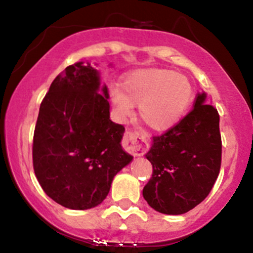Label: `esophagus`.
I'll return each instance as SVG.
<instances>
[{
	"label": "esophagus",
	"instance_id": "obj_1",
	"mask_svg": "<svg viewBox=\"0 0 253 253\" xmlns=\"http://www.w3.org/2000/svg\"><path fill=\"white\" fill-rule=\"evenodd\" d=\"M124 147L134 156H142L148 148V138L143 132H127L124 138Z\"/></svg>",
	"mask_w": 253,
	"mask_h": 253
}]
</instances>
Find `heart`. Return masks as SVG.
I'll return each mask as SVG.
<instances>
[{
    "label": "heart",
    "instance_id": "b5f03b06",
    "mask_svg": "<svg viewBox=\"0 0 253 253\" xmlns=\"http://www.w3.org/2000/svg\"><path fill=\"white\" fill-rule=\"evenodd\" d=\"M122 92L112 91L117 114L129 116L138 105L141 119L154 131H167L181 121L194 99V86L185 75L168 69H141L121 84Z\"/></svg>",
    "mask_w": 253,
    "mask_h": 253
}]
</instances>
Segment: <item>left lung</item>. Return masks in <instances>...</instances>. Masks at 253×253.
<instances>
[{
	"instance_id": "left-lung-1",
	"label": "left lung",
	"mask_w": 253,
	"mask_h": 253,
	"mask_svg": "<svg viewBox=\"0 0 253 253\" xmlns=\"http://www.w3.org/2000/svg\"><path fill=\"white\" fill-rule=\"evenodd\" d=\"M217 110L207 94L197 95L194 109L162 136L152 138L146 153L153 174L143 198L156 211L181 215L209 195L221 166Z\"/></svg>"
}]
</instances>
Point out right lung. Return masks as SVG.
<instances>
[{
    "label": "right lung",
    "mask_w": 253,
    "mask_h": 253,
    "mask_svg": "<svg viewBox=\"0 0 253 253\" xmlns=\"http://www.w3.org/2000/svg\"><path fill=\"white\" fill-rule=\"evenodd\" d=\"M109 90L89 61L54 79L39 107L33 168L45 194L61 207L101 204L114 176L133 159L121 146L125 127L110 120Z\"/></svg>",
    "instance_id": "1"
}]
</instances>
